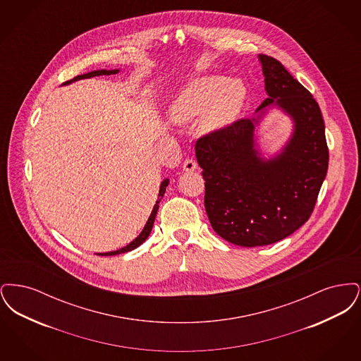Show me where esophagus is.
<instances>
[{
	"label": "esophagus",
	"instance_id": "1",
	"mask_svg": "<svg viewBox=\"0 0 361 361\" xmlns=\"http://www.w3.org/2000/svg\"><path fill=\"white\" fill-rule=\"evenodd\" d=\"M197 168V164H196V161L193 159V158H187L185 161H184V164H183V169L185 171V172H192V171H195Z\"/></svg>",
	"mask_w": 361,
	"mask_h": 361
}]
</instances>
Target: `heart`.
I'll return each instance as SVG.
<instances>
[{"label":"heart","instance_id":"b5f03b06","mask_svg":"<svg viewBox=\"0 0 361 361\" xmlns=\"http://www.w3.org/2000/svg\"><path fill=\"white\" fill-rule=\"evenodd\" d=\"M246 100V87L240 80L219 75L202 77L192 81L176 99L172 115L176 121H193L203 115L209 130L222 128L240 115Z\"/></svg>","mask_w":361,"mask_h":361}]
</instances>
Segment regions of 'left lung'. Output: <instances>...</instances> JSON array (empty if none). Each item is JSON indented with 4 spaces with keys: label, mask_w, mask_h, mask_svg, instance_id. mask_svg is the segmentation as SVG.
Returning a JSON list of instances; mask_svg holds the SVG:
<instances>
[{
    "label": "left lung",
    "mask_w": 361,
    "mask_h": 361,
    "mask_svg": "<svg viewBox=\"0 0 361 361\" xmlns=\"http://www.w3.org/2000/svg\"><path fill=\"white\" fill-rule=\"evenodd\" d=\"M268 104L293 118L290 142L275 159L254 149V124L247 118L199 137L196 158L203 169L204 207L215 233L234 245L253 247L281 240L309 221L326 177L329 149L319 105L272 56L258 55Z\"/></svg>",
    "instance_id": "1"
}]
</instances>
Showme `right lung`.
<instances>
[{"label":"right lung","instance_id":"add662e5","mask_svg":"<svg viewBox=\"0 0 361 361\" xmlns=\"http://www.w3.org/2000/svg\"><path fill=\"white\" fill-rule=\"evenodd\" d=\"M118 71H119V70H94V71H90V73H86V74L77 75V77H74L73 80L66 81L65 84H70L71 81H77V80H81V78H90V77H96V75H111V74H116ZM168 184H169V180H168V178L162 181V184H161V187H159V193H158V199H157V202H155L154 208H153V211H152V214H150V216H149L147 222H146V224H145V227H143L142 233L137 235V238L133 240L131 243H128L127 246H124V247L119 249V250H115V252H109V253H100L99 256H115V255L126 253V252L134 250V249L137 247L140 243H143L145 240H147V237H149V235H150V233H152L153 224H154L155 215H157V211H158V207H159V202H161V199L164 197V193H165V190H166Z\"/></svg>","mask_w":361,"mask_h":361}]
</instances>
